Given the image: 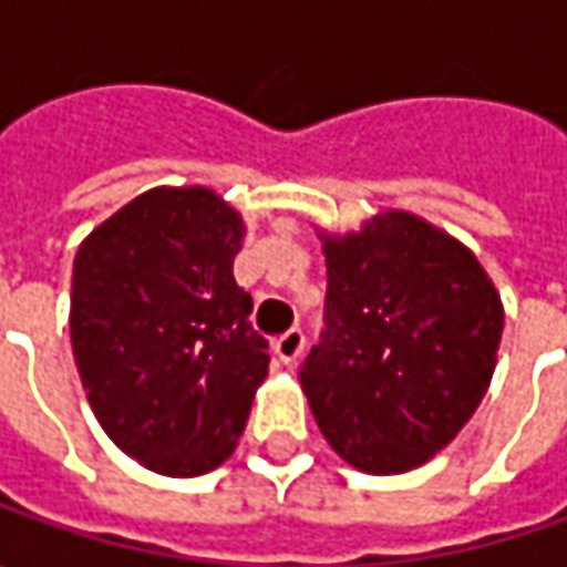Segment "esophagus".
Returning <instances> with one entry per match:
<instances>
[{
  "label": "esophagus",
  "instance_id": "obj_1",
  "mask_svg": "<svg viewBox=\"0 0 567 567\" xmlns=\"http://www.w3.org/2000/svg\"><path fill=\"white\" fill-rule=\"evenodd\" d=\"M302 350H306V334L299 328L274 340V353H277V360L284 362V365H296L299 357H302Z\"/></svg>",
  "mask_w": 567,
  "mask_h": 567
}]
</instances>
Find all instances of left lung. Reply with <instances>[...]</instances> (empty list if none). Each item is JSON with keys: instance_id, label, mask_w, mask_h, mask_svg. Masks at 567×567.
I'll use <instances>...</instances> for the list:
<instances>
[{"instance_id": "left-lung-1", "label": "left lung", "mask_w": 567, "mask_h": 567, "mask_svg": "<svg viewBox=\"0 0 567 567\" xmlns=\"http://www.w3.org/2000/svg\"><path fill=\"white\" fill-rule=\"evenodd\" d=\"M321 243L324 331L299 369L318 429L357 470L420 467L489 388L502 299L467 246L406 210Z\"/></svg>"}]
</instances>
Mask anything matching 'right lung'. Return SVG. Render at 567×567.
I'll return each instance as SVG.
<instances>
[{
    "label": "right lung",
    "instance_id": "1",
    "mask_svg": "<svg viewBox=\"0 0 567 567\" xmlns=\"http://www.w3.org/2000/svg\"><path fill=\"white\" fill-rule=\"evenodd\" d=\"M243 236L217 192L151 188L78 246V375L103 432L154 473L220 467L268 375V340L233 277Z\"/></svg>",
    "mask_w": 567,
    "mask_h": 567
}]
</instances>
